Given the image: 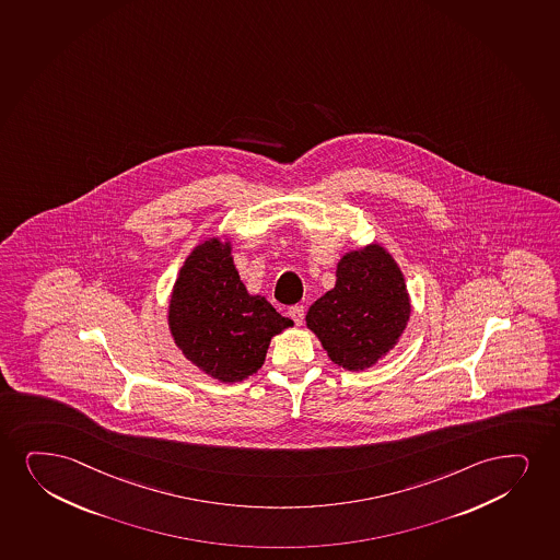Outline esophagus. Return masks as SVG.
<instances>
[{"instance_id": "34e87169", "label": "esophagus", "mask_w": 560, "mask_h": 560, "mask_svg": "<svg viewBox=\"0 0 560 560\" xmlns=\"http://www.w3.org/2000/svg\"><path fill=\"white\" fill-rule=\"evenodd\" d=\"M289 317L296 323V325H302V320H304V305H290L289 311Z\"/></svg>"}]
</instances>
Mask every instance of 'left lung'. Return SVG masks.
I'll list each match as a JSON object with an SVG mask.
<instances>
[{"label":"left lung","instance_id":"left-lung-1","mask_svg":"<svg viewBox=\"0 0 560 560\" xmlns=\"http://www.w3.org/2000/svg\"><path fill=\"white\" fill-rule=\"evenodd\" d=\"M336 287L311 305L305 323L331 362L359 372L387 354L409 320V298L393 256L380 245L349 253Z\"/></svg>","mask_w":560,"mask_h":560}]
</instances>
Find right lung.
Wrapping results in <instances>:
<instances>
[{
  "mask_svg": "<svg viewBox=\"0 0 560 560\" xmlns=\"http://www.w3.org/2000/svg\"><path fill=\"white\" fill-rule=\"evenodd\" d=\"M292 325L240 281L230 243H201L180 270L170 304V328L183 354L224 383L260 370L270 339Z\"/></svg>",
  "mask_w": 560,
  "mask_h": 560,
  "instance_id": "right-lung-1",
  "label": "right lung"
}]
</instances>
